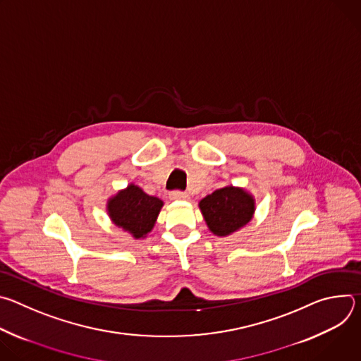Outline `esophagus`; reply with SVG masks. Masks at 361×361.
Returning <instances> with one entry per match:
<instances>
[{
    "mask_svg": "<svg viewBox=\"0 0 361 361\" xmlns=\"http://www.w3.org/2000/svg\"><path fill=\"white\" fill-rule=\"evenodd\" d=\"M170 198L171 200H187L188 194L183 192V191H171L170 192Z\"/></svg>",
    "mask_w": 361,
    "mask_h": 361,
    "instance_id": "1",
    "label": "esophagus"
}]
</instances>
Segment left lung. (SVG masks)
<instances>
[{"mask_svg": "<svg viewBox=\"0 0 361 361\" xmlns=\"http://www.w3.org/2000/svg\"><path fill=\"white\" fill-rule=\"evenodd\" d=\"M198 207L210 231L226 237L250 223L255 210V200L240 187H224L204 197Z\"/></svg>", "mask_w": 361, "mask_h": 361, "instance_id": "left-lung-1", "label": "left lung"}]
</instances>
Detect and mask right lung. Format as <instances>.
<instances>
[{
	"label": "right lung",
	"mask_w": 361,
	"mask_h": 361,
	"mask_svg": "<svg viewBox=\"0 0 361 361\" xmlns=\"http://www.w3.org/2000/svg\"><path fill=\"white\" fill-rule=\"evenodd\" d=\"M163 204L160 198L148 195L138 185L130 184L109 200L107 212L117 227L134 238H144L156 224Z\"/></svg>",
	"instance_id": "obj_1"
}]
</instances>
